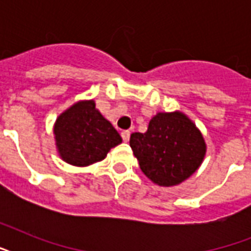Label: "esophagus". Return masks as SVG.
Segmentation results:
<instances>
[{
  "label": "esophagus",
  "instance_id": "esophagus-1",
  "mask_svg": "<svg viewBox=\"0 0 251 251\" xmlns=\"http://www.w3.org/2000/svg\"><path fill=\"white\" fill-rule=\"evenodd\" d=\"M121 137H122V139H124V142H129V139H130L129 130H124V131L121 133Z\"/></svg>",
  "mask_w": 251,
  "mask_h": 251
}]
</instances>
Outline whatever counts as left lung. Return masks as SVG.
<instances>
[{
	"instance_id": "1",
	"label": "left lung",
	"mask_w": 251,
	"mask_h": 251,
	"mask_svg": "<svg viewBox=\"0 0 251 251\" xmlns=\"http://www.w3.org/2000/svg\"><path fill=\"white\" fill-rule=\"evenodd\" d=\"M130 147L146 177L165 187L194 175L207 151L201 130L179 110L155 114L146 133L130 135Z\"/></svg>"
}]
</instances>
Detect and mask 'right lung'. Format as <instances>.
Returning a JSON list of instances; mask_svg holds the SVG:
<instances>
[{
    "label": "right lung",
    "instance_id": "add662e5",
    "mask_svg": "<svg viewBox=\"0 0 251 251\" xmlns=\"http://www.w3.org/2000/svg\"><path fill=\"white\" fill-rule=\"evenodd\" d=\"M53 133L60 157L74 167L104 160L110 149L122 142L94 100H79L64 110L54 122Z\"/></svg>",
    "mask_w": 251,
    "mask_h": 251
}]
</instances>
